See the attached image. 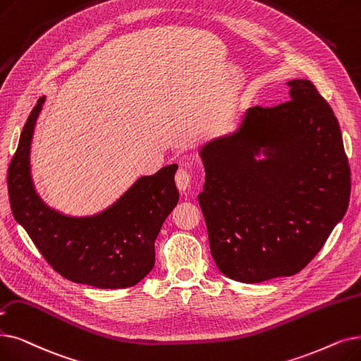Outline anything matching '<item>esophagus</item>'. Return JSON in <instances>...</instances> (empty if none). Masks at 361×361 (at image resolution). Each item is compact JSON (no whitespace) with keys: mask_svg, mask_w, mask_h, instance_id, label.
I'll return each mask as SVG.
<instances>
[{"mask_svg":"<svg viewBox=\"0 0 361 361\" xmlns=\"http://www.w3.org/2000/svg\"><path fill=\"white\" fill-rule=\"evenodd\" d=\"M190 181H192V176H190L189 169H187V168H180L177 171V174H176V184L178 187V190L180 192H185L187 189H189Z\"/></svg>","mask_w":361,"mask_h":361,"instance_id":"1","label":"esophagus"}]
</instances>
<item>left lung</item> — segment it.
Returning <instances> with one entry per match:
<instances>
[{
  "instance_id": "8db88e82",
  "label": "left lung",
  "mask_w": 361,
  "mask_h": 361,
  "mask_svg": "<svg viewBox=\"0 0 361 361\" xmlns=\"http://www.w3.org/2000/svg\"><path fill=\"white\" fill-rule=\"evenodd\" d=\"M288 85L290 100L247 109L236 131L200 149L211 254L243 283L300 273L348 208L351 171L332 107L308 80ZM261 149L268 159L257 161Z\"/></svg>"
}]
</instances>
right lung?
<instances>
[{"label": "right lung", "mask_w": 361, "mask_h": 361, "mask_svg": "<svg viewBox=\"0 0 361 361\" xmlns=\"http://www.w3.org/2000/svg\"><path fill=\"white\" fill-rule=\"evenodd\" d=\"M39 99L22 130L7 172L10 207L53 270L75 283L100 289L137 285L154 265V240L176 208L177 164L142 177L114 207L90 218H71L45 207L34 190L29 149Z\"/></svg>", "instance_id": "1"}]
</instances>
